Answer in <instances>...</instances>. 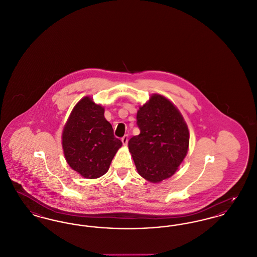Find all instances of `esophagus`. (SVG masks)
Returning <instances> with one entry per match:
<instances>
[{"label": "esophagus", "mask_w": 257, "mask_h": 257, "mask_svg": "<svg viewBox=\"0 0 257 257\" xmlns=\"http://www.w3.org/2000/svg\"><path fill=\"white\" fill-rule=\"evenodd\" d=\"M129 137H128V135H125L124 137H122V139H121V142H122L123 146H127L128 145V139Z\"/></svg>", "instance_id": "esophagus-1"}]
</instances>
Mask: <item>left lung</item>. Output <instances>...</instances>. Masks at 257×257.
I'll return each instance as SVG.
<instances>
[{
  "label": "left lung",
  "instance_id": "obj_1",
  "mask_svg": "<svg viewBox=\"0 0 257 257\" xmlns=\"http://www.w3.org/2000/svg\"><path fill=\"white\" fill-rule=\"evenodd\" d=\"M137 120L141 133L130 139L129 151L138 173L159 183L175 173L188 153L187 123L176 106L157 93L139 107Z\"/></svg>",
  "mask_w": 257,
  "mask_h": 257
}]
</instances>
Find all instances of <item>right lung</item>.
<instances>
[{
  "label": "right lung",
  "mask_w": 257,
  "mask_h": 257,
  "mask_svg": "<svg viewBox=\"0 0 257 257\" xmlns=\"http://www.w3.org/2000/svg\"><path fill=\"white\" fill-rule=\"evenodd\" d=\"M105 109L89 96L82 98L65 123L61 144L69 167L86 179L104 175L122 146L104 116Z\"/></svg>",
  "instance_id": "right-lung-1"
}]
</instances>
